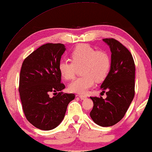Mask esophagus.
Returning <instances> with one entry per match:
<instances>
[{
    "label": "esophagus",
    "mask_w": 152,
    "mask_h": 152,
    "mask_svg": "<svg viewBox=\"0 0 152 152\" xmlns=\"http://www.w3.org/2000/svg\"><path fill=\"white\" fill-rule=\"evenodd\" d=\"M78 96H79V98H80L81 100H85V98H87V96L86 95H79Z\"/></svg>",
    "instance_id": "1"
}]
</instances>
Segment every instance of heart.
<instances>
[{
  "label": "heart",
  "mask_w": 152,
  "mask_h": 152,
  "mask_svg": "<svg viewBox=\"0 0 152 152\" xmlns=\"http://www.w3.org/2000/svg\"><path fill=\"white\" fill-rule=\"evenodd\" d=\"M71 61L61 60L58 70L65 80H70L75 75L76 68L80 67L83 76L76 78L69 83L72 92L83 94L94 85L95 80L102 82L107 78L111 68V59L107 53L96 51L87 44L77 45L71 53Z\"/></svg>",
  "instance_id": "b5f03b06"
}]
</instances>
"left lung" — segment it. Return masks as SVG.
<instances>
[{
  "label": "left lung",
  "mask_w": 152,
  "mask_h": 152,
  "mask_svg": "<svg viewBox=\"0 0 152 152\" xmlns=\"http://www.w3.org/2000/svg\"><path fill=\"white\" fill-rule=\"evenodd\" d=\"M110 46L111 68L100 88L107 98L90 97L94 102L90 116L101 127H110L125 116L135 94V64L132 55L114 38L102 39Z\"/></svg>",
  "instance_id": "left-lung-1"
}]
</instances>
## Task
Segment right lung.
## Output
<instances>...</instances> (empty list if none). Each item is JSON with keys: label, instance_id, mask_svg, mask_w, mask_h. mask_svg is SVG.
<instances>
[{"label": "right lung", "instance_id": "add662e5", "mask_svg": "<svg viewBox=\"0 0 152 152\" xmlns=\"http://www.w3.org/2000/svg\"><path fill=\"white\" fill-rule=\"evenodd\" d=\"M61 43H47L29 54L21 67L19 88L23 110L27 121L38 129L51 130L61 123L67 105L75 94L62 92L58 64L65 51ZM60 91L51 98V92Z\"/></svg>", "mask_w": 152, "mask_h": 152}]
</instances>
